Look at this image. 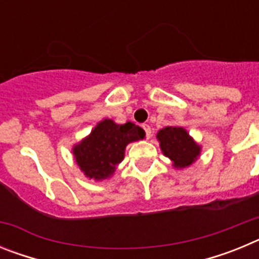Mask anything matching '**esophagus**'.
I'll return each mask as SVG.
<instances>
[{
    "mask_svg": "<svg viewBox=\"0 0 259 259\" xmlns=\"http://www.w3.org/2000/svg\"><path fill=\"white\" fill-rule=\"evenodd\" d=\"M141 127H143L144 131H145L146 139H149V137L152 136V128H150V125L149 124H143Z\"/></svg>",
    "mask_w": 259,
    "mask_h": 259,
    "instance_id": "34e87169",
    "label": "esophagus"
}]
</instances>
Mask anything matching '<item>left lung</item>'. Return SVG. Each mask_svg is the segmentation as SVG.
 <instances>
[{
    "instance_id": "8db88e82",
    "label": "left lung",
    "mask_w": 259,
    "mask_h": 259,
    "mask_svg": "<svg viewBox=\"0 0 259 259\" xmlns=\"http://www.w3.org/2000/svg\"><path fill=\"white\" fill-rule=\"evenodd\" d=\"M157 139L162 153L170 158L176 168L191 166L201 153V146L183 127L162 128L158 131Z\"/></svg>"
}]
</instances>
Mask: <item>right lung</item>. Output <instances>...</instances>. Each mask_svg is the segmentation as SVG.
Here are the masks:
<instances>
[{"instance_id": "1", "label": "right lung", "mask_w": 259, "mask_h": 259, "mask_svg": "<svg viewBox=\"0 0 259 259\" xmlns=\"http://www.w3.org/2000/svg\"><path fill=\"white\" fill-rule=\"evenodd\" d=\"M144 137L143 128L134 123L116 124L111 119H104L89 136L74 146L72 153L87 178L104 180L113 175L116 164L122 162L125 146Z\"/></svg>"}]
</instances>
